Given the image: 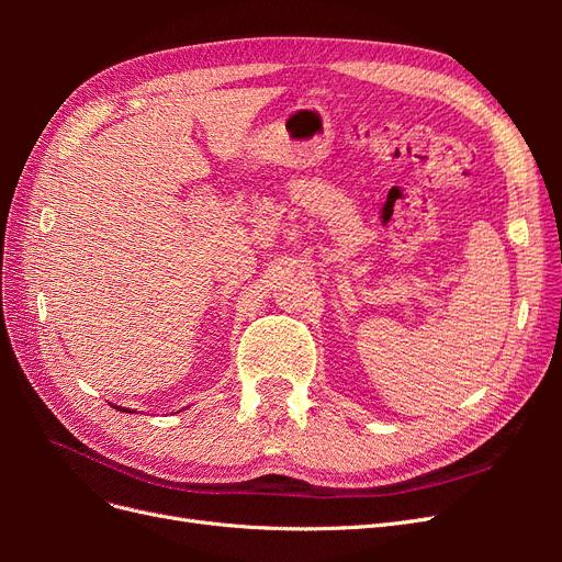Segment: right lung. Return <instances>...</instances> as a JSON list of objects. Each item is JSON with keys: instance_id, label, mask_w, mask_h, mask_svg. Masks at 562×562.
<instances>
[{"instance_id": "obj_1", "label": "right lung", "mask_w": 562, "mask_h": 562, "mask_svg": "<svg viewBox=\"0 0 562 562\" xmlns=\"http://www.w3.org/2000/svg\"><path fill=\"white\" fill-rule=\"evenodd\" d=\"M116 407V411H124V413H133V411H128V407H119V405H114Z\"/></svg>"}]
</instances>
